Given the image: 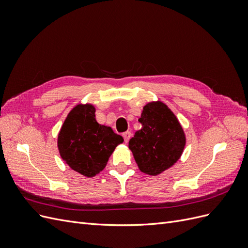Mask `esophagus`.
Listing matches in <instances>:
<instances>
[{"instance_id":"obj_1","label":"esophagus","mask_w":248,"mask_h":248,"mask_svg":"<svg viewBox=\"0 0 248 248\" xmlns=\"http://www.w3.org/2000/svg\"><path fill=\"white\" fill-rule=\"evenodd\" d=\"M123 138H124L125 142H128V140H129L130 138H131V132H130V131L124 132V133H123Z\"/></svg>"}]
</instances>
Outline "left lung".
<instances>
[{"mask_svg": "<svg viewBox=\"0 0 248 248\" xmlns=\"http://www.w3.org/2000/svg\"><path fill=\"white\" fill-rule=\"evenodd\" d=\"M141 128L129 140V149L140 171L160 175L180 159L186 137L179 120L167 104L157 100L142 108Z\"/></svg>", "mask_w": 248, "mask_h": 248, "instance_id": "obj_1", "label": "left lung"}]
</instances>
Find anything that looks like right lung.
<instances>
[{
  "label": "right lung",
  "instance_id": "right-lung-1",
  "mask_svg": "<svg viewBox=\"0 0 248 248\" xmlns=\"http://www.w3.org/2000/svg\"><path fill=\"white\" fill-rule=\"evenodd\" d=\"M95 107L79 103L67 115L58 134L61 158L70 169L92 178L106 168L109 156L123 138L96 121Z\"/></svg>",
  "mask_w": 248,
  "mask_h": 248
}]
</instances>
